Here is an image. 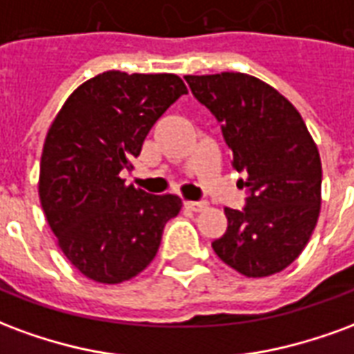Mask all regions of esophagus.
Masks as SVG:
<instances>
[{
	"label": "esophagus",
	"mask_w": 354,
	"mask_h": 354,
	"mask_svg": "<svg viewBox=\"0 0 354 354\" xmlns=\"http://www.w3.org/2000/svg\"><path fill=\"white\" fill-rule=\"evenodd\" d=\"M184 207L187 210H193V212H201L207 208V203H197V201H184Z\"/></svg>",
	"instance_id": "1"
}]
</instances>
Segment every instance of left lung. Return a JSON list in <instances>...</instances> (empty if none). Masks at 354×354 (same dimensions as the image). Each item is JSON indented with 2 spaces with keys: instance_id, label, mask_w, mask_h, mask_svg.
<instances>
[{
  "instance_id": "8db88e82",
  "label": "left lung",
  "mask_w": 354,
  "mask_h": 354,
  "mask_svg": "<svg viewBox=\"0 0 354 354\" xmlns=\"http://www.w3.org/2000/svg\"><path fill=\"white\" fill-rule=\"evenodd\" d=\"M193 96L222 123L233 169L245 172L243 210L225 208L218 258L245 277L286 269L309 243L320 214L322 165L304 119L277 88L252 75H185Z\"/></svg>"
}]
</instances>
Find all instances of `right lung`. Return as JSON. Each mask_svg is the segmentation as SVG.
<instances>
[{
  "label": "right lung",
  "mask_w": 354,
  "mask_h": 354,
  "mask_svg": "<svg viewBox=\"0 0 354 354\" xmlns=\"http://www.w3.org/2000/svg\"><path fill=\"white\" fill-rule=\"evenodd\" d=\"M182 94L174 73L111 70L75 88L49 127L39 201L60 250L91 281L117 284L144 271L182 208L176 195H149L121 178Z\"/></svg>",
  "instance_id": "add662e5"
}]
</instances>
